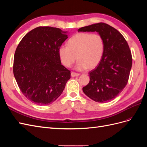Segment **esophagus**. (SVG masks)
<instances>
[{
	"label": "esophagus",
	"mask_w": 147,
	"mask_h": 147,
	"mask_svg": "<svg viewBox=\"0 0 147 147\" xmlns=\"http://www.w3.org/2000/svg\"><path fill=\"white\" fill-rule=\"evenodd\" d=\"M80 75V74L75 73V72H72V73H71V77H77V76H79Z\"/></svg>",
	"instance_id": "obj_1"
}]
</instances>
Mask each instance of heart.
<instances>
[{
    "label": "heart",
    "mask_w": 147,
    "mask_h": 147,
    "mask_svg": "<svg viewBox=\"0 0 147 147\" xmlns=\"http://www.w3.org/2000/svg\"><path fill=\"white\" fill-rule=\"evenodd\" d=\"M104 52L103 38L98 34L80 32L75 34L68 41V46L61 45L58 54L61 63L70 67L76 61L75 68L83 70L93 69L99 64Z\"/></svg>",
    "instance_id": "heart-1"
}]
</instances>
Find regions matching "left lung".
<instances>
[{"label":"left lung","mask_w":147,"mask_h":147,"mask_svg":"<svg viewBox=\"0 0 147 147\" xmlns=\"http://www.w3.org/2000/svg\"><path fill=\"white\" fill-rule=\"evenodd\" d=\"M78 32H97L104 42V52L99 65L90 72V80L83 91L96 102L113 99L126 86L132 67V55L121 34L112 26L100 23L78 29Z\"/></svg>","instance_id":"1"}]
</instances>
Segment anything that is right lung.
Returning a JSON list of instances; mask_svg holds the SVG:
<instances>
[{"label": "right lung", "instance_id": "1", "mask_svg": "<svg viewBox=\"0 0 147 147\" xmlns=\"http://www.w3.org/2000/svg\"><path fill=\"white\" fill-rule=\"evenodd\" d=\"M67 33L56 28L38 27L26 34L16 48L13 74L24 96L37 105L55 101L70 78L58 54Z\"/></svg>", "mask_w": 147, "mask_h": 147}]
</instances>
